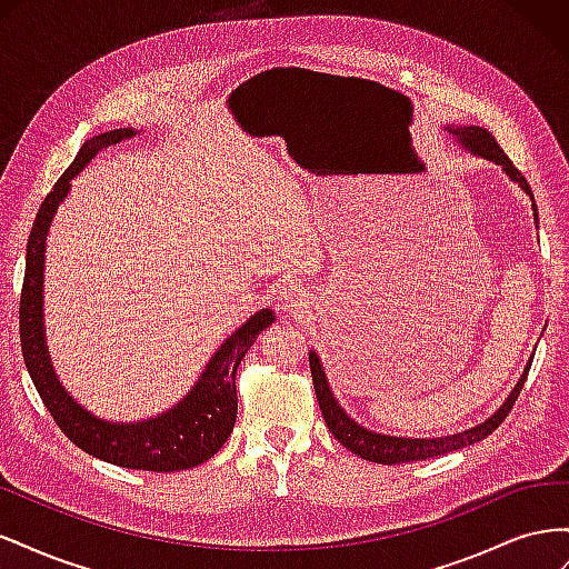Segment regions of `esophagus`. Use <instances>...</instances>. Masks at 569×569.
Here are the masks:
<instances>
[{
	"instance_id": "1",
	"label": "esophagus",
	"mask_w": 569,
	"mask_h": 569,
	"mask_svg": "<svg viewBox=\"0 0 569 569\" xmlns=\"http://www.w3.org/2000/svg\"><path fill=\"white\" fill-rule=\"evenodd\" d=\"M308 303H311V297H308L303 284L284 282L280 287V306L287 313H299V311H303V308H308Z\"/></svg>"
}]
</instances>
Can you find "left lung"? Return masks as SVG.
Wrapping results in <instances>:
<instances>
[{
    "label": "left lung",
    "instance_id": "8db88e82",
    "mask_svg": "<svg viewBox=\"0 0 569 569\" xmlns=\"http://www.w3.org/2000/svg\"><path fill=\"white\" fill-rule=\"evenodd\" d=\"M443 130L449 132L462 149H468L472 157L501 166L503 173L512 182H518V187L522 189L525 194H529L531 211H533V222H539V211H537V203H533L531 187L527 184V180H525V176L520 173V170L512 166V161L508 159V153L501 147H498V142L493 140V134L489 130L479 128V126H449V128H443ZM531 360H533V356L529 358L525 372L520 375L518 385L512 387V391H510L508 399L503 401V406H498V410L493 412V416H489L485 422H479V425H475L470 429H462V432H456V435L416 439V437L382 435V432H375V429H368V427H363L360 422H356L349 416V412L339 406V401L335 399V393L330 389V382H327L325 368L320 363V356L316 351L308 353V363H311L313 387H316V396H318V403H320V410H322V418H325L327 427H330V432L335 435V439L341 446H347L351 453L360 456L363 460L382 462V465H399V462H410V460L437 458V456L451 453V451L465 449V446H472V443H477L481 439H487L493 432V429L508 418L512 403L518 401V393L522 391V385L527 380V372H529Z\"/></svg>",
    "mask_w": 569,
    "mask_h": 569
}]
</instances>
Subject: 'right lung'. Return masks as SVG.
<instances>
[{
  "mask_svg": "<svg viewBox=\"0 0 569 569\" xmlns=\"http://www.w3.org/2000/svg\"><path fill=\"white\" fill-rule=\"evenodd\" d=\"M140 134L132 128H118L90 137L76 161L57 180L42 201L26 249V278L21 291V349L26 368L40 399L61 432L78 449L99 460L128 470L176 472L209 460L232 435L237 420L234 375L247 351L268 325L274 322L272 308H261L220 343L209 358L194 387L163 412L137 422H113L97 418L68 391L51 366L44 327V251L47 234L61 201L71 192V180L99 151L132 140Z\"/></svg>",
  "mask_w": 569,
  "mask_h": 569,
  "instance_id": "1",
  "label": "right lung"
}]
</instances>
